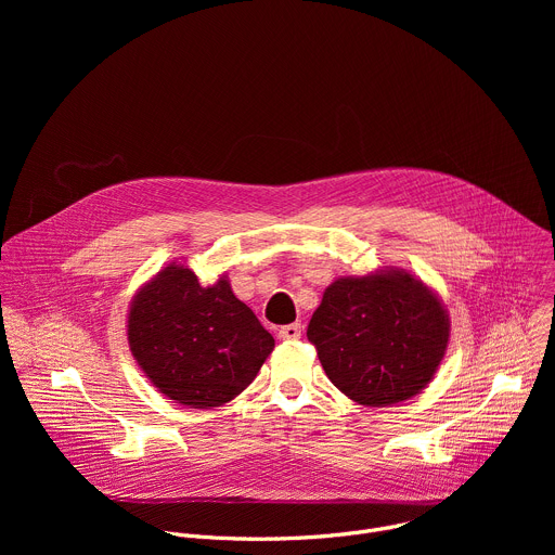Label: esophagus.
Returning <instances> with one entry per match:
<instances>
[{"mask_svg":"<svg viewBox=\"0 0 555 555\" xmlns=\"http://www.w3.org/2000/svg\"><path fill=\"white\" fill-rule=\"evenodd\" d=\"M300 325L298 323H292V325H285L281 327L279 332V340H285V343H292V340H298L300 338Z\"/></svg>","mask_w":555,"mask_h":555,"instance_id":"esophagus-1","label":"esophagus"}]
</instances>
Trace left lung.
<instances>
[{"label":"left lung","instance_id":"8db88e82","mask_svg":"<svg viewBox=\"0 0 555 555\" xmlns=\"http://www.w3.org/2000/svg\"><path fill=\"white\" fill-rule=\"evenodd\" d=\"M309 343L349 400L392 406L435 377L450 340V315L435 289L404 268L340 276L313 311Z\"/></svg>","mask_w":555,"mask_h":555}]
</instances>
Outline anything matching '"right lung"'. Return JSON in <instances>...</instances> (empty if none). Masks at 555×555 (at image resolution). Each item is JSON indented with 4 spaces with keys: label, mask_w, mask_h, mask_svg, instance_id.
I'll list each match as a JSON object with an SVG mask.
<instances>
[{
    "label": "right lung",
    "mask_w": 555,
    "mask_h": 555,
    "mask_svg": "<svg viewBox=\"0 0 555 555\" xmlns=\"http://www.w3.org/2000/svg\"><path fill=\"white\" fill-rule=\"evenodd\" d=\"M127 340L151 384L189 409L234 400L274 349L272 334L232 294L225 274L204 287L182 263H169L135 292Z\"/></svg>",
    "instance_id": "obj_1"
}]
</instances>
